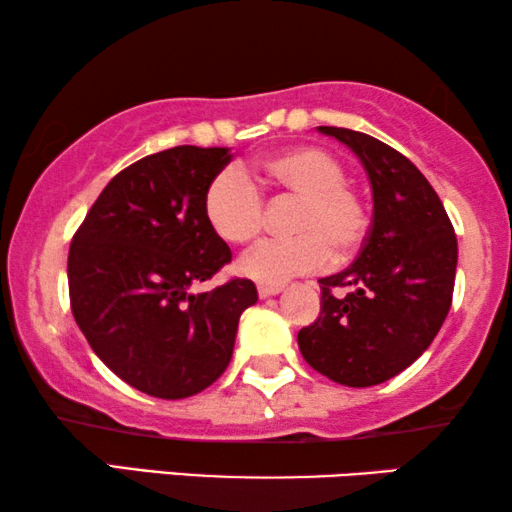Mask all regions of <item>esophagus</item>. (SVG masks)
Returning a JSON list of instances; mask_svg holds the SVG:
<instances>
[{
  "label": "esophagus",
  "instance_id": "1",
  "mask_svg": "<svg viewBox=\"0 0 512 512\" xmlns=\"http://www.w3.org/2000/svg\"><path fill=\"white\" fill-rule=\"evenodd\" d=\"M279 291H282V286H277V284H261V286H258V296H261V298L277 296Z\"/></svg>",
  "mask_w": 512,
  "mask_h": 512
}]
</instances>
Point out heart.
Instances as JSON below:
<instances>
[{
	"label": "heart",
	"mask_w": 512,
	"mask_h": 512,
	"mask_svg": "<svg viewBox=\"0 0 512 512\" xmlns=\"http://www.w3.org/2000/svg\"><path fill=\"white\" fill-rule=\"evenodd\" d=\"M244 173L265 191L293 195L300 202L291 216L296 235L251 249L240 263L247 277L279 286L324 268L331 251L333 258L345 261L361 249L370 226L366 202L345 184V167L333 153L319 146H291ZM246 178L228 167L212 177L202 195L209 228L228 244L254 242L263 228V198Z\"/></svg>",
	"instance_id": "obj_1"
}]
</instances>
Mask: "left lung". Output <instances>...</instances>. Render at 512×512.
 Returning a JSON list of instances; mask_svg holds the SVG:
<instances>
[{
    "label": "left lung",
    "instance_id": "left-lung-1",
    "mask_svg": "<svg viewBox=\"0 0 512 512\" xmlns=\"http://www.w3.org/2000/svg\"><path fill=\"white\" fill-rule=\"evenodd\" d=\"M319 132L349 146L366 167L373 223L359 258L319 279L321 312L300 328L298 347L328 380L373 387L415 363L443 326L457 237L438 193L403 153L366 132L331 125Z\"/></svg>",
    "mask_w": 512,
    "mask_h": 512
}]
</instances>
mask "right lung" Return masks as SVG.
<instances>
[{"instance_id":"1","label":"right lung","mask_w":512,"mask_h":512,"mask_svg":"<svg viewBox=\"0 0 512 512\" xmlns=\"http://www.w3.org/2000/svg\"><path fill=\"white\" fill-rule=\"evenodd\" d=\"M228 149L146 156L109 181L74 233L67 258L76 324L104 366L144 394H200L228 368L240 314L258 300L251 279L193 286L230 263L202 195Z\"/></svg>"}]
</instances>
